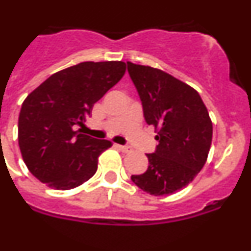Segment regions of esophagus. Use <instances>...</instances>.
I'll return each mask as SVG.
<instances>
[{
	"mask_svg": "<svg viewBox=\"0 0 251 251\" xmlns=\"http://www.w3.org/2000/svg\"><path fill=\"white\" fill-rule=\"evenodd\" d=\"M116 147H119V148H120L121 151H123V152H125V153L130 152V151H131V147H128V146H121V145H116Z\"/></svg>",
	"mask_w": 251,
	"mask_h": 251,
	"instance_id": "34e87169",
	"label": "esophagus"
}]
</instances>
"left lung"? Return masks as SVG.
<instances>
[{
	"mask_svg": "<svg viewBox=\"0 0 251 251\" xmlns=\"http://www.w3.org/2000/svg\"><path fill=\"white\" fill-rule=\"evenodd\" d=\"M143 116L157 131L158 146L148 153L147 170L131 180L154 196L170 195L190 184L207 159L212 121L200 94L172 75L127 62Z\"/></svg>",
	"mask_w": 251,
	"mask_h": 251,
	"instance_id": "8db88e82",
	"label": "left lung"
}]
</instances>
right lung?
Returning <instances> with one entry per match:
<instances>
[{"label":"right lung","mask_w":251,"mask_h":251,"mask_svg":"<svg viewBox=\"0 0 251 251\" xmlns=\"http://www.w3.org/2000/svg\"><path fill=\"white\" fill-rule=\"evenodd\" d=\"M123 61H87L51 75L22 104L18 143L29 172L56 190L91 179L98 157L111 147L75 131L91 116L94 103L125 75Z\"/></svg>","instance_id":"add662e5"}]
</instances>
